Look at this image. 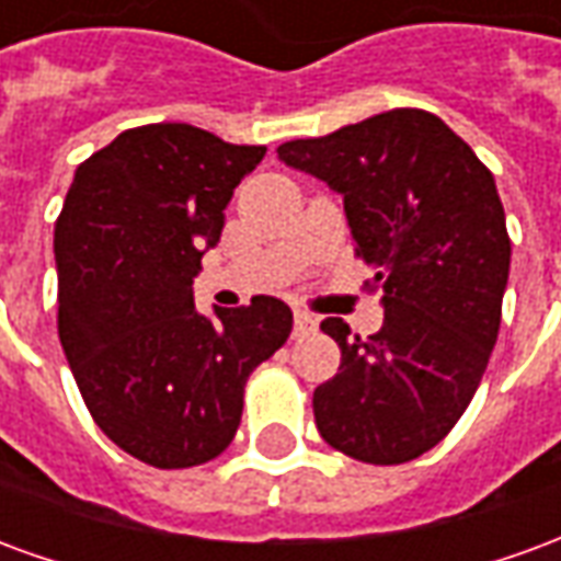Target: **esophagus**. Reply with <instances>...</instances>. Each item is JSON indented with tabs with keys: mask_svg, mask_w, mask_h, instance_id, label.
Here are the masks:
<instances>
[{
	"mask_svg": "<svg viewBox=\"0 0 561 561\" xmlns=\"http://www.w3.org/2000/svg\"><path fill=\"white\" fill-rule=\"evenodd\" d=\"M293 317H296V335H308L317 329V317H311L308 311H296Z\"/></svg>",
	"mask_w": 561,
	"mask_h": 561,
	"instance_id": "1",
	"label": "esophagus"
}]
</instances>
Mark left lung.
Masks as SVG:
<instances>
[{
    "label": "left lung",
    "mask_w": 561,
    "mask_h": 561,
    "mask_svg": "<svg viewBox=\"0 0 561 561\" xmlns=\"http://www.w3.org/2000/svg\"><path fill=\"white\" fill-rule=\"evenodd\" d=\"M277 157L344 196L356 256L383 293L375 335L320 323L341 365L313 389L317 428L359 462H411L459 423L499 337L511 238L495 178L423 108L296 138Z\"/></svg>",
    "instance_id": "obj_1"
}]
</instances>
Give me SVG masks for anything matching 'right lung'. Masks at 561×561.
<instances>
[{
  "label": "right lung",
  "mask_w": 561,
  "mask_h": 561,
  "mask_svg": "<svg viewBox=\"0 0 561 561\" xmlns=\"http://www.w3.org/2000/svg\"><path fill=\"white\" fill-rule=\"evenodd\" d=\"M262 157L190 123H147L83 160L59 210V344L96 426L153 468L217 459L248 377L293 332L272 296L217 317L193 305L202 253Z\"/></svg>",
  "instance_id": "right-lung-1"
}]
</instances>
